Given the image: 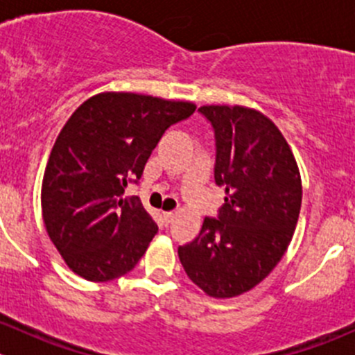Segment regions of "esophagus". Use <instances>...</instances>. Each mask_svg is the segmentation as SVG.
Returning <instances> with one entry per match:
<instances>
[{
  "mask_svg": "<svg viewBox=\"0 0 355 355\" xmlns=\"http://www.w3.org/2000/svg\"><path fill=\"white\" fill-rule=\"evenodd\" d=\"M163 218H164V221H166V223H171V221H173V218H175V213H173V211H168V213H163Z\"/></svg>",
  "mask_w": 355,
  "mask_h": 355,
  "instance_id": "1",
  "label": "esophagus"
}]
</instances>
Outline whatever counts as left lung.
<instances>
[{"instance_id":"left-lung-1","label":"left lung","mask_w":355,"mask_h":355,"mask_svg":"<svg viewBox=\"0 0 355 355\" xmlns=\"http://www.w3.org/2000/svg\"><path fill=\"white\" fill-rule=\"evenodd\" d=\"M214 130V182L225 187L218 218L178 247L187 277L216 299L256 287L280 263L302 202L295 157L277 125L244 106H200Z\"/></svg>"}]
</instances>
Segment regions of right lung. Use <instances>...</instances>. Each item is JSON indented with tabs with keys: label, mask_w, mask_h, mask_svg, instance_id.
<instances>
[{
	"label": "right lung",
	"mask_w": 355,
	"mask_h": 355,
	"mask_svg": "<svg viewBox=\"0 0 355 355\" xmlns=\"http://www.w3.org/2000/svg\"><path fill=\"white\" fill-rule=\"evenodd\" d=\"M196 111L187 101L101 92L82 103L60 132L42 178V220L73 273L110 282L134 270L157 232L137 184L166 128Z\"/></svg>",
	"instance_id": "add662e5"
}]
</instances>
